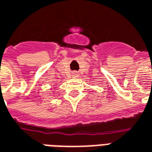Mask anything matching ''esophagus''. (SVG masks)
Instances as JSON below:
<instances>
[{"instance_id": "esophagus-1", "label": "esophagus", "mask_w": 152, "mask_h": 152, "mask_svg": "<svg viewBox=\"0 0 152 152\" xmlns=\"http://www.w3.org/2000/svg\"><path fill=\"white\" fill-rule=\"evenodd\" d=\"M73 76H77V73L74 72V73H73Z\"/></svg>"}]
</instances>
